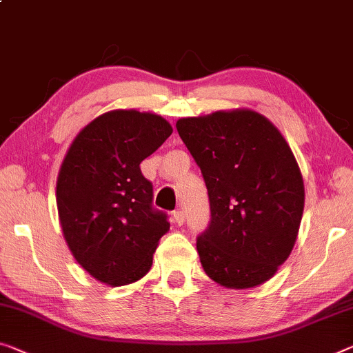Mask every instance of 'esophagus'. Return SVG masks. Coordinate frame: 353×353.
<instances>
[{
  "mask_svg": "<svg viewBox=\"0 0 353 353\" xmlns=\"http://www.w3.org/2000/svg\"><path fill=\"white\" fill-rule=\"evenodd\" d=\"M173 219H175V224L176 225H183V222H184V213L181 210H178V211H175V213H173Z\"/></svg>",
  "mask_w": 353,
  "mask_h": 353,
  "instance_id": "1",
  "label": "esophagus"
}]
</instances>
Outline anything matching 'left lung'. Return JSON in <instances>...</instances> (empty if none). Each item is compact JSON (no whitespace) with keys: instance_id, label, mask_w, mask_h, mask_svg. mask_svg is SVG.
<instances>
[{"instance_id":"8db88e82","label":"left lung","mask_w":353,"mask_h":353,"mask_svg":"<svg viewBox=\"0 0 353 353\" xmlns=\"http://www.w3.org/2000/svg\"><path fill=\"white\" fill-rule=\"evenodd\" d=\"M176 129L208 189L211 221L197 238L203 271L225 289L267 283L290 256L305 208L289 143L251 108L180 118Z\"/></svg>"}]
</instances>
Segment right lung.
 I'll list each match as a JSON object with an SVG mask.
<instances>
[{
  "instance_id": "1",
  "label": "right lung",
  "mask_w": 353,
  "mask_h": 353,
  "mask_svg": "<svg viewBox=\"0 0 353 353\" xmlns=\"http://www.w3.org/2000/svg\"><path fill=\"white\" fill-rule=\"evenodd\" d=\"M161 115L112 110L86 124L70 143L57 180L59 224L80 267L107 285L142 279L170 229L153 208V184L140 162L172 134Z\"/></svg>"
}]
</instances>
